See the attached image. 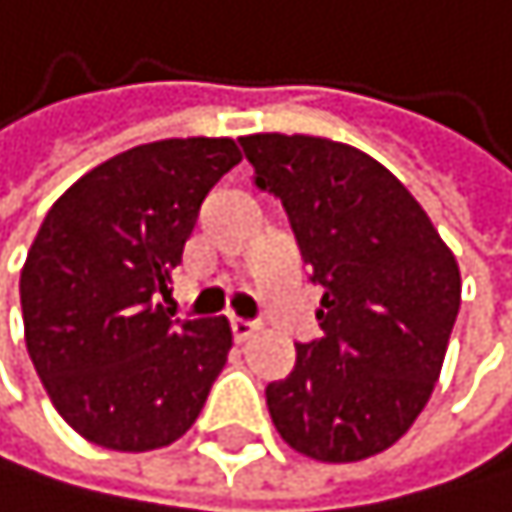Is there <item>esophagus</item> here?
Returning a JSON list of instances; mask_svg holds the SVG:
<instances>
[{"label":"esophagus","mask_w":512,"mask_h":512,"mask_svg":"<svg viewBox=\"0 0 512 512\" xmlns=\"http://www.w3.org/2000/svg\"><path fill=\"white\" fill-rule=\"evenodd\" d=\"M230 329H233V339H236V342H245V339H251L254 332H258V323L233 317V320H230Z\"/></svg>","instance_id":"obj_1"}]
</instances>
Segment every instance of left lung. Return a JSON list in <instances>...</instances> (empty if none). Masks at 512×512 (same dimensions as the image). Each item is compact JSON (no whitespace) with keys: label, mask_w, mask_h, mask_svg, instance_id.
Here are the masks:
<instances>
[{"label":"left lung","mask_w":512,"mask_h":512,"mask_svg":"<svg viewBox=\"0 0 512 512\" xmlns=\"http://www.w3.org/2000/svg\"><path fill=\"white\" fill-rule=\"evenodd\" d=\"M239 142L323 289V335L295 345V370L267 385L273 426L323 463L373 457L413 426L438 382L460 311L457 261L420 201L370 155L320 136Z\"/></svg>","instance_id":"8db88e82"}]
</instances>
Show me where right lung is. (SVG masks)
I'll return each instance as SVG.
<instances>
[{
	"mask_svg": "<svg viewBox=\"0 0 512 512\" xmlns=\"http://www.w3.org/2000/svg\"><path fill=\"white\" fill-rule=\"evenodd\" d=\"M242 161L233 139H161L67 189L27 251V351L61 420L92 445L155 451L186 435L220 376L223 317L173 320L155 295L205 195Z\"/></svg>",
	"mask_w": 512,
	"mask_h": 512,
	"instance_id": "add662e5",
	"label": "right lung"
}]
</instances>
